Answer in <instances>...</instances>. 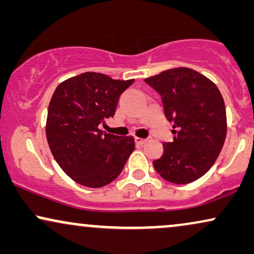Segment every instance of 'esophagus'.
Returning <instances> with one entry per match:
<instances>
[{
  "mask_svg": "<svg viewBox=\"0 0 254 254\" xmlns=\"http://www.w3.org/2000/svg\"><path fill=\"white\" fill-rule=\"evenodd\" d=\"M134 140H136L137 144H140V145H143V144L146 143V138H140V137H136L134 138Z\"/></svg>",
  "mask_w": 254,
  "mask_h": 254,
  "instance_id": "34e87169",
  "label": "esophagus"
}]
</instances>
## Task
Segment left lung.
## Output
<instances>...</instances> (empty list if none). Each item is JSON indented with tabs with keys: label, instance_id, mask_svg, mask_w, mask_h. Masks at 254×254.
I'll return each instance as SVG.
<instances>
[{
	"label": "left lung",
	"instance_id": "1",
	"mask_svg": "<svg viewBox=\"0 0 254 254\" xmlns=\"http://www.w3.org/2000/svg\"><path fill=\"white\" fill-rule=\"evenodd\" d=\"M162 96L165 116L173 122V142L153 166L160 177L189 184L214 164L226 138V110L217 85L190 68H175L144 79Z\"/></svg>",
	"mask_w": 254,
	"mask_h": 254
}]
</instances>
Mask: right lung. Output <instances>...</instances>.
<instances>
[{"label":"right lung","instance_id":"add662e5","mask_svg":"<svg viewBox=\"0 0 254 254\" xmlns=\"http://www.w3.org/2000/svg\"><path fill=\"white\" fill-rule=\"evenodd\" d=\"M134 79L120 81L84 72L61 83L48 108L46 133L54 158L72 181L102 188L115 181L134 150L132 136L98 129L114 117L122 92Z\"/></svg>","mask_w":254,"mask_h":254}]
</instances>
